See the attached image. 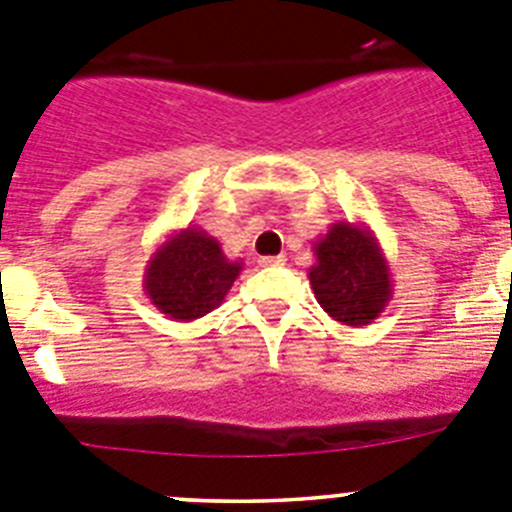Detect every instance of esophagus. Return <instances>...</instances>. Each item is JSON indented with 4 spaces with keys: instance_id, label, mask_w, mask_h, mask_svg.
<instances>
[{
    "instance_id": "obj_1",
    "label": "esophagus",
    "mask_w": 512,
    "mask_h": 512,
    "mask_svg": "<svg viewBox=\"0 0 512 512\" xmlns=\"http://www.w3.org/2000/svg\"><path fill=\"white\" fill-rule=\"evenodd\" d=\"M284 256H261L259 264L264 266V269H279V266H284Z\"/></svg>"
}]
</instances>
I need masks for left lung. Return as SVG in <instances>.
<instances>
[{"instance_id":"1","label":"left lung","mask_w":512,"mask_h":512,"mask_svg":"<svg viewBox=\"0 0 512 512\" xmlns=\"http://www.w3.org/2000/svg\"><path fill=\"white\" fill-rule=\"evenodd\" d=\"M311 289L321 309L347 326H367L392 299V271L364 223L337 221L314 243Z\"/></svg>"}]
</instances>
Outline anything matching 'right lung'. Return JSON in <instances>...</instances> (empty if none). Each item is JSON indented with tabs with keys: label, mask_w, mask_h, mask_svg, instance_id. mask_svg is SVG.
I'll list each match as a JSON object with an SVG mask.
<instances>
[{
	"label": "right lung",
	"mask_w": 512,
	"mask_h": 512,
	"mask_svg": "<svg viewBox=\"0 0 512 512\" xmlns=\"http://www.w3.org/2000/svg\"><path fill=\"white\" fill-rule=\"evenodd\" d=\"M241 269L243 261L226 259L216 238L186 226L155 248L145 264L143 289L170 321H196L223 304Z\"/></svg>",
	"instance_id": "add662e5"
}]
</instances>
